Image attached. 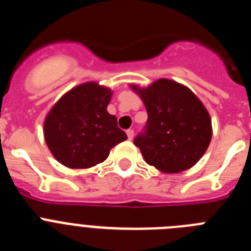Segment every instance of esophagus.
Instances as JSON below:
<instances>
[{"instance_id":"34e87169","label":"esophagus","mask_w":251,"mask_h":251,"mask_svg":"<svg viewBox=\"0 0 251 251\" xmlns=\"http://www.w3.org/2000/svg\"><path fill=\"white\" fill-rule=\"evenodd\" d=\"M127 136H128V139H132L133 136H134V130H133V129H128L127 130Z\"/></svg>"}]
</instances>
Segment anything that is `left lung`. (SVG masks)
Listing matches in <instances>:
<instances>
[{
  "label": "left lung",
  "instance_id": "1",
  "mask_svg": "<svg viewBox=\"0 0 251 251\" xmlns=\"http://www.w3.org/2000/svg\"><path fill=\"white\" fill-rule=\"evenodd\" d=\"M139 93L148 113L145 129L134 138L148 165L166 174L188 170L203 156L211 141V119L191 90L159 79Z\"/></svg>",
  "mask_w": 251,
  "mask_h": 251
}]
</instances>
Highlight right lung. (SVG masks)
<instances>
[{
  "instance_id": "right-lung-1",
  "label": "right lung",
  "mask_w": 251,
  "mask_h": 251,
  "mask_svg": "<svg viewBox=\"0 0 251 251\" xmlns=\"http://www.w3.org/2000/svg\"><path fill=\"white\" fill-rule=\"evenodd\" d=\"M112 92L97 83L76 86L52 106L44 136L55 158L70 168H89L105 161L127 139L115 115L108 113Z\"/></svg>"
}]
</instances>
